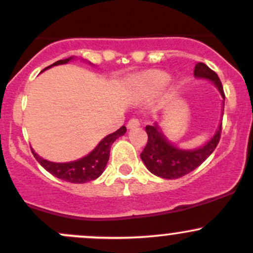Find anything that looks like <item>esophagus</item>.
I'll return each mask as SVG.
<instances>
[{
  "mask_svg": "<svg viewBox=\"0 0 253 253\" xmlns=\"http://www.w3.org/2000/svg\"><path fill=\"white\" fill-rule=\"evenodd\" d=\"M139 125H141V122H139L138 119H131L127 122V127H128V128H136Z\"/></svg>",
  "mask_w": 253,
  "mask_h": 253,
  "instance_id": "esophagus-1",
  "label": "esophagus"
}]
</instances>
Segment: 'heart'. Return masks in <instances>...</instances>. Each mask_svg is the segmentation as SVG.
<instances>
[{
    "label": "heart",
    "instance_id": "b5f03b06",
    "mask_svg": "<svg viewBox=\"0 0 253 253\" xmlns=\"http://www.w3.org/2000/svg\"><path fill=\"white\" fill-rule=\"evenodd\" d=\"M170 83V76L163 71H152L141 78V85L147 93L158 94L164 90Z\"/></svg>",
    "mask_w": 253,
    "mask_h": 253
}]
</instances>
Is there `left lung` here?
<instances>
[{
    "instance_id": "left-lung-1",
    "label": "left lung",
    "mask_w": 253,
    "mask_h": 253,
    "mask_svg": "<svg viewBox=\"0 0 253 253\" xmlns=\"http://www.w3.org/2000/svg\"><path fill=\"white\" fill-rule=\"evenodd\" d=\"M193 75L197 79H206L211 82L220 93L224 105L225 95H224L221 82L216 73L213 72L205 63L200 62L196 65ZM145 131L148 134V142L141 153V159L144 163L145 168L155 176L168 180H175L193 171L214 152L220 139L221 124L218 125L215 133L209 141L195 149L178 148L167 138L158 122L153 124L152 126L145 127Z\"/></svg>"
}]
</instances>
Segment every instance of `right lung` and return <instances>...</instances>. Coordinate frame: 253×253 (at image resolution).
Instances as JSON below:
<instances>
[{
    "instance_id": "right-lung-1",
    "label": "right lung",
    "mask_w": 253,
    "mask_h": 253,
    "mask_svg": "<svg viewBox=\"0 0 253 253\" xmlns=\"http://www.w3.org/2000/svg\"><path fill=\"white\" fill-rule=\"evenodd\" d=\"M72 60H75V57H68L65 58V60H60L57 62L52 63L51 66H48L45 70L53 67V66L65 65V63H68ZM45 70H42V72H44ZM125 133H126V127L122 126L121 128L117 129L114 133H110L106 137H104L98 143V145L89 154H86L85 157L68 163L50 162V160H46L40 157V155H38L33 148L32 152L34 154L35 159L50 174L71 183H84L95 180V178H98L99 176L103 174L106 168V164L109 162V155H110V148L112 143L116 141L119 137L124 136Z\"/></svg>"
}]
</instances>
